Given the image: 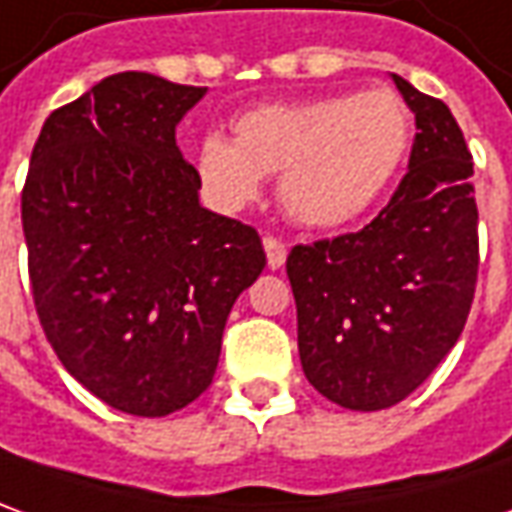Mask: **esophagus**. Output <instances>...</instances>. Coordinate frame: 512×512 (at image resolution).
<instances>
[{"label": "esophagus", "instance_id": "34e87169", "mask_svg": "<svg viewBox=\"0 0 512 512\" xmlns=\"http://www.w3.org/2000/svg\"><path fill=\"white\" fill-rule=\"evenodd\" d=\"M263 249H266V263H269V269H280L285 263V243H280L277 238H263Z\"/></svg>", "mask_w": 512, "mask_h": 512}]
</instances>
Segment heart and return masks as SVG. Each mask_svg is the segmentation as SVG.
<instances>
[{"instance_id": "1", "label": "heart", "mask_w": 512, "mask_h": 512, "mask_svg": "<svg viewBox=\"0 0 512 512\" xmlns=\"http://www.w3.org/2000/svg\"><path fill=\"white\" fill-rule=\"evenodd\" d=\"M235 139L198 142L196 173L221 210H241L280 173L283 210L314 229L361 218L401 170L412 117L389 89L260 103L235 117Z\"/></svg>"}]
</instances>
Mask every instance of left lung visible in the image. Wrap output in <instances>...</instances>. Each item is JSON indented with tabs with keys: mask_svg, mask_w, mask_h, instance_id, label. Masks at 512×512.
I'll return each instance as SVG.
<instances>
[{
	"mask_svg": "<svg viewBox=\"0 0 512 512\" xmlns=\"http://www.w3.org/2000/svg\"><path fill=\"white\" fill-rule=\"evenodd\" d=\"M392 83L415 114L409 170L361 232L294 246L285 260L297 302L305 378L328 401L378 412L412 395L457 344L474 302V162L443 100Z\"/></svg>",
	"mask_w": 512,
	"mask_h": 512,
	"instance_id": "left-lung-1",
	"label": "left lung"
}]
</instances>
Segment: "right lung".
I'll return each instance as SVG.
<instances>
[{
  "mask_svg": "<svg viewBox=\"0 0 512 512\" xmlns=\"http://www.w3.org/2000/svg\"><path fill=\"white\" fill-rule=\"evenodd\" d=\"M207 89L109 75L52 111L22 227L41 328L66 373L125 415L165 417L212 384L235 300L266 266L252 227L201 207L176 125Z\"/></svg>",
  "mask_w": 512,
  "mask_h": 512,
  "instance_id": "right-lung-1",
  "label": "right lung"
}]
</instances>
